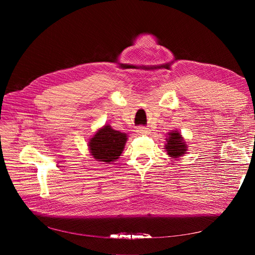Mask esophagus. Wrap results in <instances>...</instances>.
<instances>
[{
    "instance_id": "esophagus-1",
    "label": "esophagus",
    "mask_w": 255,
    "mask_h": 255,
    "mask_svg": "<svg viewBox=\"0 0 255 255\" xmlns=\"http://www.w3.org/2000/svg\"><path fill=\"white\" fill-rule=\"evenodd\" d=\"M137 133L138 134H146V133H149V129L144 127H139L137 128Z\"/></svg>"
}]
</instances>
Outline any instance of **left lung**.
Instances as JSON below:
<instances>
[{
    "label": "left lung",
    "mask_w": 255,
    "mask_h": 255,
    "mask_svg": "<svg viewBox=\"0 0 255 255\" xmlns=\"http://www.w3.org/2000/svg\"><path fill=\"white\" fill-rule=\"evenodd\" d=\"M187 146L183 141V138L180 133L172 132L169 134V137L167 138V144H166V150L168 155L171 157H180L181 155L186 151Z\"/></svg>",
    "instance_id": "left-lung-1"
}]
</instances>
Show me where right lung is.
<instances>
[{
    "label": "right lung",
    "mask_w": 255,
    "mask_h": 255,
    "mask_svg": "<svg viewBox=\"0 0 255 255\" xmlns=\"http://www.w3.org/2000/svg\"><path fill=\"white\" fill-rule=\"evenodd\" d=\"M127 139L125 133L113 129L110 126H105L90 139L89 150L91 155L97 160L110 164L111 161L119 158Z\"/></svg>",
    "instance_id": "obj_1"
}]
</instances>
